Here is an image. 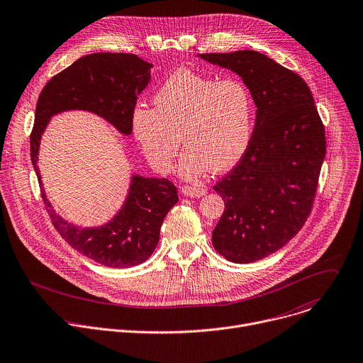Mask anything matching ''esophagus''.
<instances>
[{
  "instance_id": "esophagus-1",
  "label": "esophagus",
  "mask_w": 363,
  "mask_h": 363,
  "mask_svg": "<svg viewBox=\"0 0 363 363\" xmlns=\"http://www.w3.org/2000/svg\"><path fill=\"white\" fill-rule=\"evenodd\" d=\"M181 191L184 195L191 196V199H200V196L207 194V189L203 186H182Z\"/></svg>"
}]
</instances>
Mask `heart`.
<instances>
[{"mask_svg":"<svg viewBox=\"0 0 363 363\" xmlns=\"http://www.w3.org/2000/svg\"><path fill=\"white\" fill-rule=\"evenodd\" d=\"M155 108L139 106L133 133L152 167L167 174L186 147L178 174L194 181L208 169L224 172L243 157L253 130V98L236 78L217 81L188 69L172 74L153 95Z\"/></svg>","mask_w":363,"mask_h":363,"instance_id":"heart-1","label":"heart"}]
</instances>
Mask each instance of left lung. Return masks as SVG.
Listing matches in <instances>:
<instances>
[{
  "mask_svg": "<svg viewBox=\"0 0 363 363\" xmlns=\"http://www.w3.org/2000/svg\"><path fill=\"white\" fill-rule=\"evenodd\" d=\"M199 57L238 74L256 106L249 147L217 185L224 213L213 245L250 263L285 246L304 225L325 156L324 125L304 79L255 50Z\"/></svg>",
  "mask_w": 363,
  "mask_h": 363,
  "instance_id": "obj_1",
  "label": "left lung"
}]
</instances>
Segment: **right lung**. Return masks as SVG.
<instances>
[{
	"label": "right lung",
	"instance_id": "right-lung-1",
	"mask_svg": "<svg viewBox=\"0 0 363 363\" xmlns=\"http://www.w3.org/2000/svg\"><path fill=\"white\" fill-rule=\"evenodd\" d=\"M153 65L131 53H89L55 75L42 89L30 135V155L42 199L59 235L81 255L108 268H130L153 253L162 223L178 203L177 186L164 178L133 174L117 214L103 225L81 227L53 210L38 167L42 135L59 113L81 110L108 121L124 136L133 131L138 96L150 82Z\"/></svg>",
	"mask_w": 363,
	"mask_h": 363
}]
</instances>
